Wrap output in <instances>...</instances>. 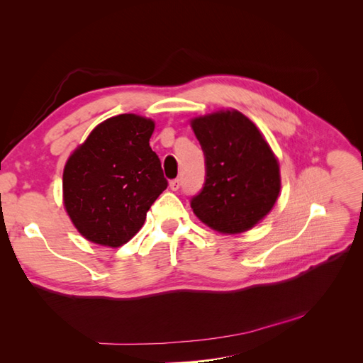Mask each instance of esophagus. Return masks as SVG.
Returning <instances> with one entry per match:
<instances>
[{"label":"esophagus","instance_id":"obj_1","mask_svg":"<svg viewBox=\"0 0 363 363\" xmlns=\"http://www.w3.org/2000/svg\"><path fill=\"white\" fill-rule=\"evenodd\" d=\"M180 186H182L180 179H174V180H171V182H169V188H171L172 191H179V189H180Z\"/></svg>","mask_w":363,"mask_h":363}]
</instances>
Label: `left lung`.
Instances as JSON below:
<instances>
[{
    "mask_svg": "<svg viewBox=\"0 0 363 363\" xmlns=\"http://www.w3.org/2000/svg\"><path fill=\"white\" fill-rule=\"evenodd\" d=\"M204 152L206 179L191 207L221 233H242L268 215L280 192L276 156L248 118L236 111L192 121Z\"/></svg>",
    "mask_w": 363,
    "mask_h": 363,
    "instance_id": "1",
    "label": "left lung"
}]
</instances>
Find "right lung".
<instances>
[{
    "mask_svg": "<svg viewBox=\"0 0 363 363\" xmlns=\"http://www.w3.org/2000/svg\"><path fill=\"white\" fill-rule=\"evenodd\" d=\"M151 119L118 115L94 128L63 171V200L77 230L91 242L121 247L144 225L167 189L160 159L150 147Z\"/></svg>",
    "mask_w": 363,
    "mask_h": 363,
    "instance_id": "1",
    "label": "right lung"
}]
</instances>
